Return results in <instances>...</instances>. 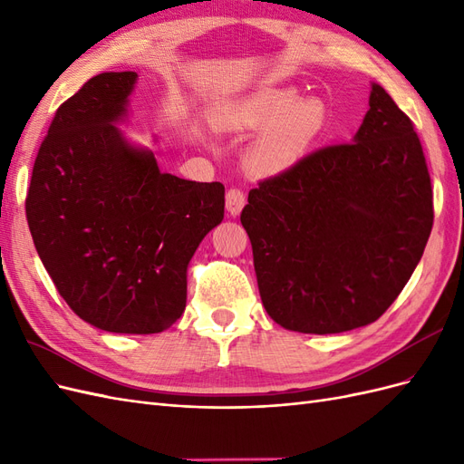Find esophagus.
<instances>
[{"instance_id":"34e87169","label":"esophagus","mask_w":464,"mask_h":464,"mask_svg":"<svg viewBox=\"0 0 464 464\" xmlns=\"http://www.w3.org/2000/svg\"><path fill=\"white\" fill-rule=\"evenodd\" d=\"M244 205H246V193L240 188H230L227 191V210H228V213L232 217L240 215V210L244 208Z\"/></svg>"}]
</instances>
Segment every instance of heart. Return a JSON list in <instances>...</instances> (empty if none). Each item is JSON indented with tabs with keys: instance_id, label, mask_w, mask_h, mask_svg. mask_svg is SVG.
Masks as SVG:
<instances>
[{
	"instance_id": "heart-1",
	"label": "heart",
	"mask_w": 464,
	"mask_h": 464,
	"mask_svg": "<svg viewBox=\"0 0 464 464\" xmlns=\"http://www.w3.org/2000/svg\"><path fill=\"white\" fill-rule=\"evenodd\" d=\"M325 110L317 101L298 102L286 89L263 91L236 110V123L265 130L247 152V168L261 176L278 174L296 162L319 133Z\"/></svg>"
}]
</instances>
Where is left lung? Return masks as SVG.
<instances>
[{
    "label": "left lung",
    "instance_id": "left-lung-1",
    "mask_svg": "<svg viewBox=\"0 0 464 464\" xmlns=\"http://www.w3.org/2000/svg\"><path fill=\"white\" fill-rule=\"evenodd\" d=\"M242 227L266 314L329 334L382 317L409 283L433 224V191L412 120L383 87L353 143L325 145L259 181Z\"/></svg>",
    "mask_w": 464,
    "mask_h": 464
}]
</instances>
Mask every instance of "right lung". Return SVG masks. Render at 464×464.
Instances as JSON below:
<instances>
[{"label": "right lung", "instance_id": "right-lung-1", "mask_svg": "<svg viewBox=\"0 0 464 464\" xmlns=\"http://www.w3.org/2000/svg\"><path fill=\"white\" fill-rule=\"evenodd\" d=\"M137 73H101L55 110L24 199L34 247L67 305L110 333L150 334L186 310L188 263L224 218L220 181L164 174L123 141Z\"/></svg>", "mask_w": 464, "mask_h": 464}]
</instances>
